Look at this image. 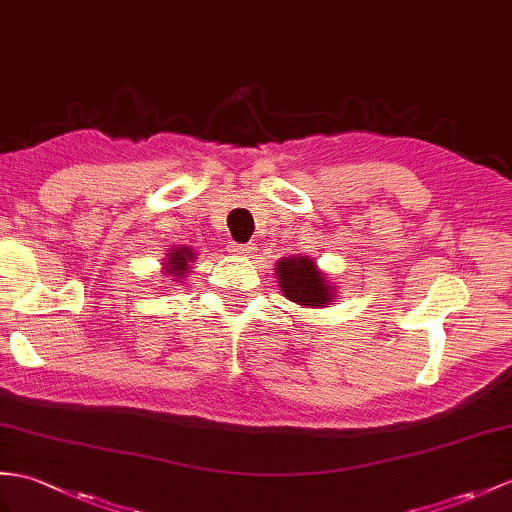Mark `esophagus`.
Segmentation results:
<instances>
[{
  "label": "esophagus",
  "instance_id": "34e87169",
  "mask_svg": "<svg viewBox=\"0 0 512 512\" xmlns=\"http://www.w3.org/2000/svg\"><path fill=\"white\" fill-rule=\"evenodd\" d=\"M229 251H231L233 255H246V253H251V246H248V244H235V242H231V244H229Z\"/></svg>",
  "mask_w": 512,
  "mask_h": 512
}]
</instances>
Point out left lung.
<instances>
[{
    "label": "left lung",
    "instance_id": "1",
    "mask_svg": "<svg viewBox=\"0 0 512 512\" xmlns=\"http://www.w3.org/2000/svg\"><path fill=\"white\" fill-rule=\"evenodd\" d=\"M277 281L285 299L305 307H325L334 299V285L310 257H283L277 261Z\"/></svg>",
    "mask_w": 512,
    "mask_h": 512
}]
</instances>
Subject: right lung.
Returning a JSON list of instances; mask_svg holds the SVG:
<instances>
[{
	"label": "right lung",
	"mask_w": 512,
	"mask_h": 512,
	"mask_svg": "<svg viewBox=\"0 0 512 512\" xmlns=\"http://www.w3.org/2000/svg\"><path fill=\"white\" fill-rule=\"evenodd\" d=\"M196 259V253L192 251L189 246H181V248H174V251L168 253V261H165V272H168L170 277H174V281H181L187 270L192 268Z\"/></svg>",
	"instance_id": "obj_1"
}]
</instances>
